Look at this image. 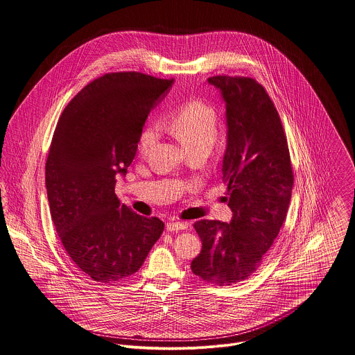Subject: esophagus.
<instances>
[{
	"mask_svg": "<svg viewBox=\"0 0 355 355\" xmlns=\"http://www.w3.org/2000/svg\"><path fill=\"white\" fill-rule=\"evenodd\" d=\"M188 226H189L188 222H167V230H168V232L187 230Z\"/></svg>",
	"mask_w": 355,
	"mask_h": 355,
	"instance_id": "34e87169",
	"label": "esophagus"
}]
</instances>
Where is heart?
<instances>
[{"label":"heart","mask_w":355,"mask_h":355,"mask_svg":"<svg viewBox=\"0 0 355 355\" xmlns=\"http://www.w3.org/2000/svg\"><path fill=\"white\" fill-rule=\"evenodd\" d=\"M170 132L189 150L196 147L211 148L219 128L216 108L200 98H192L174 111L167 121ZM159 123L147 122L137 136V150L147 155L159 139Z\"/></svg>","instance_id":"1"}]
</instances>
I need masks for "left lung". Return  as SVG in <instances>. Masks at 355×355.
I'll list each match as a JSON object with an SVG mask.
<instances>
[{"label": "left lung", "instance_id": "obj_1", "mask_svg": "<svg viewBox=\"0 0 355 355\" xmlns=\"http://www.w3.org/2000/svg\"><path fill=\"white\" fill-rule=\"evenodd\" d=\"M226 104L227 146L222 174L230 223L198 220L202 250L191 263L195 275L219 286L247 279L261 266L285 220L293 187L281 118L254 78L214 76Z\"/></svg>", "mask_w": 355, "mask_h": 355}]
</instances>
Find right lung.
<instances>
[{"label": "right lung", "mask_w": 355, "mask_h": 355, "mask_svg": "<svg viewBox=\"0 0 355 355\" xmlns=\"http://www.w3.org/2000/svg\"><path fill=\"white\" fill-rule=\"evenodd\" d=\"M171 84L136 71L104 74L70 101L58 122L46 160L50 215L71 261L96 282L135 274L164 230L159 218L121 204L115 184Z\"/></svg>", "instance_id": "add662e5"}]
</instances>
